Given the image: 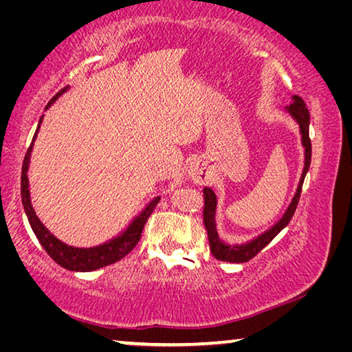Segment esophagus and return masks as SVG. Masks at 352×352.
<instances>
[{
	"label": "esophagus",
	"instance_id": "esophagus-1",
	"mask_svg": "<svg viewBox=\"0 0 352 352\" xmlns=\"http://www.w3.org/2000/svg\"><path fill=\"white\" fill-rule=\"evenodd\" d=\"M192 180L195 182V183H205V175L201 174V172L199 170V169H194L192 170Z\"/></svg>",
	"mask_w": 352,
	"mask_h": 352
}]
</instances>
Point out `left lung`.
<instances>
[{"mask_svg": "<svg viewBox=\"0 0 352 352\" xmlns=\"http://www.w3.org/2000/svg\"><path fill=\"white\" fill-rule=\"evenodd\" d=\"M287 111L292 116L295 118V121L300 124V132H301V141L302 146H305V169H302L301 174V180L300 184H298L296 194L292 204L289 205L287 211L283 216V219L279 222L272 226L269 231H265L264 234H261L259 237H256L252 242L243 243V245H226L222 241L219 239L217 230H216V206H217V199L216 194L212 192V189L205 188L204 194H205V208H204V222L208 231V239H210V248L211 253L216 259L219 261H225V262H248L250 259H253L256 254H258L261 250H264L269 243L275 239L278 236L279 231L289 225L290 219L294 217L295 210L298 206V201H300V195H301V189H302V183H305V177L309 170V166H311V157H312V144H311V138H309V110L300 96H294V102H292L287 107Z\"/></svg>", "mask_w": 352, "mask_h": 352, "instance_id": "obj_1", "label": "left lung"}]
</instances>
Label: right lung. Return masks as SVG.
I'll list each match as a JSON object with an SVG mask.
<instances>
[{"label": "right lung", "mask_w": 352, "mask_h": 352, "mask_svg": "<svg viewBox=\"0 0 352 352\" xmlns=\"http://www.w3.org/2000/svg\"><path fill=\"white\" fill-rule=\"evenodd\" d=\"M68 88V87H67ZM67 88L58 91L54 98H52L50 102H47L46 109L54 104V100L60 96L62 93L67 91ZM43 121V118H40V124ZM40 124L37 130H35V135L32 138L31 146H29L28 152L25 155V162H23V169H21V201L23 206H25L26 216L29 223H31L35 236H37L38 242L41 247L45 248V252L54 259L58 265L63 267V269L71 270V272H91L100 269V267L115 264V262L121 261L124 256H127L132 250L136 247V243L140 242L142 230H144V225L147 222L148 216H151L153 208L157 206L160 199H155L151 205H148L140 217H136L132 225L129 226L126 233H122L116 239L104 243V245L94 247V248H74L69 247L67 243L60 242L56 239L50 231H47L43 223L40 222V219L35 216L34 208L31 205V199H29V182H28V166H29V158H31V151L35 136L38 133Z\"/></svg>", "instance_id": "obj_1"}]
</instances>
